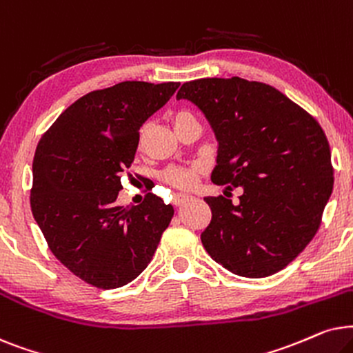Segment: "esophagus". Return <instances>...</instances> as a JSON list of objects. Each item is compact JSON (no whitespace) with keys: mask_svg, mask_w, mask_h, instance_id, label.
Returning a JSON list of instances; mask_svg holds the SVG:
<instances>
[{"mask_svg":"<svg viewBox=\"0 0 353 353\" xmlns=\"http://www.w3.org/2000/svg\"><path fill=\"white\" fill-rule=\"evenodd\" d=\"M190 200H192V196H190V195H185V194H177V195H174L172 203L176 205V206H182V205L187 203V201H190Z\"/></svg>","mask_w":353,"mask_h":353,"instance_id":"1","label":"esophagus"}]
</instances>
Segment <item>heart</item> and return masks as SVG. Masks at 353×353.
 I'll list each match as a JSON object with an SVG mask.
<instances>
[{
	"mask_svg": "<svg viewBox=\"0 0 353 353\" xmlns=\"http://www.w3.org/2000/svg\"><path fill=\"white\" fill-rule=\"evenodd\" d=\"M189 117H194V116L185 111L177 112L176 117H174V124L182 119H189ZM200 171H201L200 164H194V166L190 168H171L168 169V171H164L163 179L166 181L168 184L177 187V189H189V187L194 185L196 174Z\"/></svg>",
	"mask_w": 353,
	"mask_h": 353,
	"instance_id": "heart-1",
	"label": "heart"
}]
</instances>
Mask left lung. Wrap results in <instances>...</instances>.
Returning a JSON list of instances; mask_svg holds the SVG:
<instances>
[{
	"label": "left lung",
	"instance_id": "obj_1",
	"mask_svg": "<svg viewBox=\"0 0 353 353\" xmlns=\"http://www.w3.org/2000/svg\"><path fill=\"white\" fill-rule=\"evenodd\" d=\"M176 98L194 103L218 140L211 181L225 192L242 189L237 205L205 196L211 208L205 250L243 278L284 270L314 237L332 194L321 125L274 87L241 77L185 82Z\"/></svg>",
	"mask_w": 353,
	"mask_h": 353
}]
</instances>
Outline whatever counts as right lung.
I'll return each instance as SVG.
<instances>
[{
	"label": "right lung",
	"instance_id": "add662e5",
	"mask_svg": "<svg viewBox=\"0 0 353 353\" xmlns=\"http://www.w3.org/2000/svg\"><path fill=\"white\" fill-rule=\"evenodd\" d=\"M179 82H121L87 93L46 130L37 147L30 206L53 255L100 289L129 284L152 261L174 208L148 194L117 206L121 176L139 130Z\"/></svg>",
	"mask_w": 353,
	"mask_h": 353
}]
</instances>
